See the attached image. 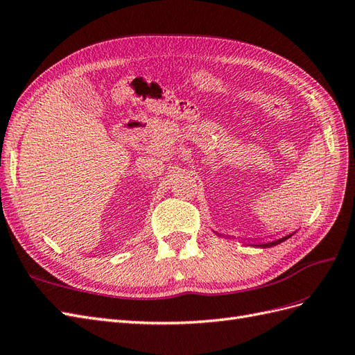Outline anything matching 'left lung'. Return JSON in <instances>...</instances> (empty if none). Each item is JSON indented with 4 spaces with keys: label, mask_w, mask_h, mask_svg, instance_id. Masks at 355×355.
<instances>
[{
    "label": "left lung",
    "mask_w": 355,
    "mask_h": 355,
    "mask_svg": "<svg viewBox=\"0 0 355 355\" xmlns=\"http://www.w3.org/2000/svg\"><path fill=\"white\" fill-rule=\"evenodd\" d=\"M293 234H288V235H286V237H283V239H278V240H275V241H270V243H259V244H256V245H259V247H271V245H277V244H280V243H283V241H286L287 239H290L292 237Z\"/></svg>",
    "instance_id": "8db88e82"
}]
</instances>
